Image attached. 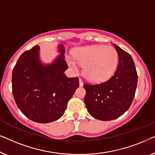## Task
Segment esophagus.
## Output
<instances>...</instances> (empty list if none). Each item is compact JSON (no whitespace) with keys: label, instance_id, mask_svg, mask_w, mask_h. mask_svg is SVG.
<instances>
[{"label":"esophagus","instance_id":"34e87169","mask_svg":"<svg viewBox=\"0 0 155 155\" xmlns=\"http://www.w3.org/2000/svg\"><path fill=\"white\" fill-rule=\"evenodd\" d=\"M79 84H80V87H82L83 85V82H82V80L81 79H79Z\"/></svg>","mask_w":155,"mask_h":155}]
</instances>
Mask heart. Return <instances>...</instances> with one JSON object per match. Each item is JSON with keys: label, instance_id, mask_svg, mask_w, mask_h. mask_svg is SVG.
<instances>
[{"label": "heart", "instance_id": "heart-1", "mask_svg": "<svg viewBox=\"0 0 155 155\" xmlns=\"http://www.w3.org/2000/svg\"><path fill=\"white\" fill-rule=\"evenodd\" d=\"M74 58L79 64L84 65V73L87 79L94 82H102L109 80L115 73L118 63V55L116 48L104 45L78 48L74 52ZM77 62L68 59L69 66L75 71L78 69Z\"/></svg>", "mask_w": 155, "mask_h": 155}]
</instances>
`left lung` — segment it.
<instances>
[{
    "label": "left lung",
    "mask_w": 155,
    "mask_h": 155,
    "mask_svg": "<svg viewBox=\"0 0 155 155\" xmlns=\"http://www.w3.org/2000/svg\"><path fill=\"white\" fill-rule=\"evenodd\" d=\"M118 64L114 75L100 84H84V101L89 114L97 119L111 120L123 115L135 97L137 74L132 57L116 44Z\"/></svg>",
    "instance_id": "left-lung-1"
}]
</instances>
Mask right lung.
<instances>
[{
    "mask_svg": "<svg viewBox=\"0 0 155 155\" xmlns=\"http://www.w3.org/2000/svg\"><path fill=\"white\" fill-rule=\"evenodd\" d=\"M61 56L51 64L43 65L39 46L21 55L12 71V90L22 113L35 122L46 124L64 114L68 101L79 87L78 78H68L65 49L59 46Z\"/></svg>",
    "mask_w": 155,
    "mask_h": 155,
    "instance_id": "add662e5",
    "label": "right lung"
}]
</instances>
